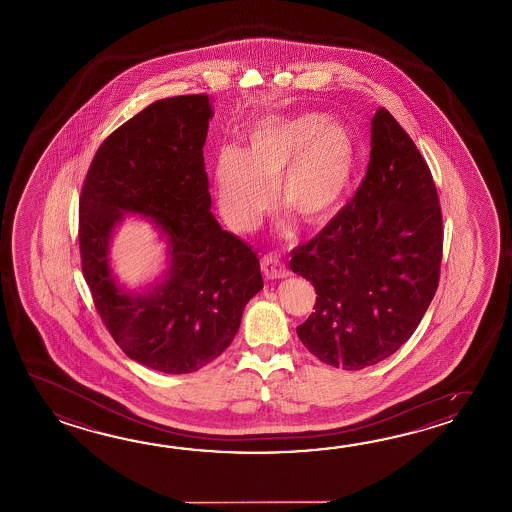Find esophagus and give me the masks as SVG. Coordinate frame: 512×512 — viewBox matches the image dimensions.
I'll return each instance as SVG.
<instances>
[{"mask_svg":"<svg viewBox=\"0 0 512 512\" xmlns=\"http://www.w3.org/2000/svg\"><path fill=\"white\" fill-rule=\"evenodd\" d=\"M261 272L267 280H278V278H285L289 274L285 263L276 254H265L261 258Z\"/></svg>","mask_w":512,"mask_h":512,"instance_id":"1","label":"esophagus"}]
</instances>
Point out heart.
Returning a JSON list of instances; mask_svg holds the SVG:
<instances>
[{
    "label": "heart",
    "instance_id": "1",
    "mask_svg": "<svg viewBox=\"0 0 512 512\" xmlns=\"http://www.w3.org/2000/svg\"><path fill=\"white\" fill-rule=\"evenodd\" d=\"M355 170V144L342 126L322 115L261 117L245 133L243 148L218 153L214 188L230 227L251 230L271 207L316 225L337 214Z\"/></svg>",
    "mask_w": 512,
    "mask_h": 512
}]
</instances>
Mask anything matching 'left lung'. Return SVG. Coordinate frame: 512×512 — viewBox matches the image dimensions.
Returning a JSON list of instances; mask_svg holds the SVG:
<instances>
[{
  "label": "left lung",
  "instance_id": "8db88e82",
  "mask_svg": "<svg viewBox=\"0 0 512 512\" xmlns=\"http://www.w3.org/2000/svg\"><path fill=\"white\" fill-rule=\"evenodd\" d=\"M443 218L434 179L410 135L379 108L357 194L298 245L291 271L313 283L315 313L296 327L333 368L362 370L414 335L439 283Z\"/></svg>",
  "mask_w": 512,
  "mask_h": 512
}]
</instances>
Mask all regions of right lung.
Instances as JSON below:
<instances>
[{
	"label": "right lung",
	"instance_id": "1",
	"mask_svg": "<svg viewBox=\"0 0 512 512\" xmlns=\"http://www.w3.org/2000/svg\"><path fill=\"white\" fill-rule=\"evenodd\" d=\"M207 95L163 98L100 144L80 194L82 272L104 326L146 368L192 373L218 359L263 289L258 254L210 212L203 146ZM126 213L150 217L169 243L171 267L144 294L108 265V241Z\"/></svg>",
	"mask_w": 512,
	"mask_h": 512
}]
</instances>
